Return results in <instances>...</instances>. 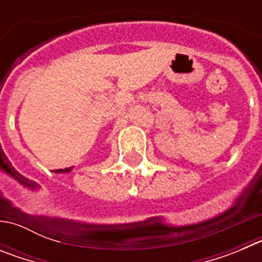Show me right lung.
<instances>
[{"mask_svg":"<svg viewBox=\"0 0 262 262\" xmlns=\"http://www.w3.org/2000/svg\"><path fill=\"white\" fill-rule=\"evenodd\" d=\"M71 170H72V166H69V168H66V169H56L55 172L61 173V172H71Z\"/></svg>","mask_w":262,"mask_h":262,"instance_id":"1","label":"right lung"}]
</instances>
